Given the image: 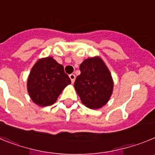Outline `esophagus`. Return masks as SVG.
I'll use <instances>...</instances> for the list:
<instances>
[{
    "instance_id": "34e87169",
    "label": "esophagus",
    "mask_w": 155,
    "mask_h": 155,
    "mask_svg": "<svg viewBox=\"0 0 155 155\" xmlns=\"http://www.w3.org/2000/svg\"><path fill=\"white\" fill-rule=\"evenodd\" d=\"M69 77L71 80V82H72V83H74L75 81V75L74 74H71L69 75Z\"/></svg>"
}]
</instances>
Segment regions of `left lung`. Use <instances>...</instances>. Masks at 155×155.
Masks as SVG:
<instances>
[{
    "label": "left lung",
    "instance_id": "1",
    "mask_svg": "<svg viewBox=\"0 0 155 155\" xmlns=\"http://www.w3.org/2000/svg\"><path fill=\"white\" fill-rule=\"evenodd\" d=\"M74 88L82 103L91 109H98L109 102L113 90L110 71L99 57L84 60L80 65Z\"/></svg>",
    "mask_w": 155,
    "mask_h": 155
}]
</instances>
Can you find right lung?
Instances as JSON below:
<instances>
[{
    "mask_svg": "<svg viewBox=\"0 0 155 155\" xmlns=\"http://www.w3.org/2000/svg\"><path fill=\"white\" fill-rule=\"evenodd\" d=\"M71 83L64 66L50 57L40 59L32 67L27 89L33 102L39 106H48L56 102L63 90Z\"/></svg>",
    "mask_w": 155,
    "mask_h": 155,
    "instance_id": "obj_1",
    "label": "right lung"
}]
</instances>
